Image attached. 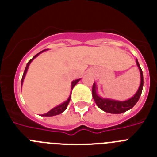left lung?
Returning <instances> with one entry per match:
<instances>
[{"mask_svg": "<svg viewBox=\"0 0 157 157\" xmlns=\"http://www.w3.org/2000/svg\"><path fill=\"white\" fill-rule=\"evenodd\" d=\"M136 62H137V65L139 68L140 74H141V84H140V86L138 88V90L134 94V97H132L130 99L124 101H119L109 99V98H101L100 96L97 94V92H96L97 86H96L95 83H94L92 89L93 98H94L95 103L101 110L109 112V113H112V114H120V113L125 112L130 110V109H132L133 107L136 105V103L138 102L141 92H142V88H143V73H142V71H141L138 59Z\"/></svg>", "mask_w": 157, "mask_h": 157, "instance_id": "left-lung-1", "label": "left lung"}]
</instances>
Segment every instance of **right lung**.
Returning <instances> with one entry per match:
<instances>
[{"instance_id":"1","label":"right lung","mask_w":157,"mask_h":157,"mask_svg":"<svg viewBox=\"0 0 157 157\" xmlns=\"http://www.w3.org/2000/svg\"><path fill=\"white\" fill-rule=\"evenodd\" d=\"M45 50H46V49H44V50L41 51V52H38V53H37V54H36L35 56H34V57L32 58V59H30V61H29L28 63H27V66H26V68H25L24 72H23V77H22L21 85H23V79H24L25 75H26V73H27V69H28V67H29V65H30V63H31L32 60H33V59H34V58L36 57V56H38V55H39L40 53H41V52H44V51H45ZM79 80H80V78H78V79L75 80V81L72 82H71V89L74 88L76 84H77V83L78 82H79ZM70 100H71V96H70V97H69V98H68V99H67V101H65V102H63V103H62L61 105H58V106L55 107V108H53V109H51V110L49 111V112H47V113H45V114L42 115V116H56V115L60 114V113H62V112H63V111H64L65 109H67V105H68L69 101H70Z\"/></svg>"}]
</instances>
